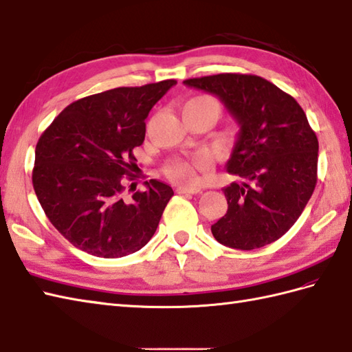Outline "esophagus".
<instances>
[{"mask_svg":"<svg viewBox=\"0 0 352 352\" xmlns=\"http://www.w3.org/2000/svg\"><path fill=\"white\" fill-rule=\"evenodd\" d=\"M177 192L178 193H190V195H195V193L201 192V188H189V186H178Z\"/></svg>","mask_w":352,"mask_h":352,"instance_id":"1","label":"esophagus"}]
</instances>
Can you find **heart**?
Returning a JSON list of instances; mask_svg holds the SVG:
<instances>
[{
    "mask_svg": "<svg viewBox=\"0 0 352 352\" xmlns=\"http://www.w3.org/2000/svg\"><path fill=\"white\" fill-rule=\"evenodd\" d=\"M197 104H204V106H208L212 109L213 115L218 119L221 113V107L219 104L216 102L210 96H197V98H192L184 104V107H190V106H197ZM210 168V159L206 154H199L195 155L193 159H175L170 160L166 168H164V172L172 178V180L177 182H184V183H193L198 177V170H206Z\"/></svg>",
    "mask_w": 352,
    "mask_h": 352,
    "instance_id": "obj_1",
    "label": "heart"
}]
</instances>
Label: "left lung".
<instances>
[{"mask_svg": "<svg viewBox=\"0 0 352 352\" xmlns=\"http://www.w3.org/2000/svg\"><path fill=\"white\" fill-rule=\"evenodd\" d=\"M213 94L239 124L227 162L242 178L223 188L228 210L213 223L219 243L256 250L275 242L300 218L318 182V138L294 96L250 74L184 80Z\"/></svg>", "mask_w": 352, "mask_h": 352, "instance_id": "1", "label": "left lung"}]
</instances>
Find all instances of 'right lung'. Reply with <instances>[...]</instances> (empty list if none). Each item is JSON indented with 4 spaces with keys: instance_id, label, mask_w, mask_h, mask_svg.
Wrapping results in <instances>:
<instances>
[{
    "instance_id": "obj_1",
    "label": "right lung",
    "mask_w": 352,
    "mask_h": 352,
    "mask_svg": "<svg viewBox=\"0 0 352 352\" xmlns=\"http://www.w3.org/2000/svg\"><path fill=\"white\" fill-rule=\"evenodd\" d=\"M174 85L164 80L86 96L42 133L33 188L50 222L76 248L118 258L154 236L174 190L149 180L129 198L124 183L136 178L133 149L144 144L149 110Z\"/></svg>"
}]
</instances>
